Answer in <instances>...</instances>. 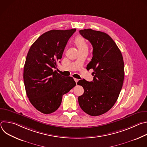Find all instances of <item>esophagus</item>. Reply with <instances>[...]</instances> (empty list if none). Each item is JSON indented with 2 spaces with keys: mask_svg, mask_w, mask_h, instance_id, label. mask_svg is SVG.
I'll return each instance as SVG.
<instances>
[{
  "mask_svg": "<svg viewBox=\"0 0 147 147\" xmlns=\"http://www.w3.org/2000/svg\"><path fill=\"white\" fill-rule=\"evenodd\" d=\"M74 81H76V83H77V82L78 81V80H78V79H77V78H74Z\"/></svg>",
  "mask_w": 147,
  "mask_h": 147,
  "instance_id": "obj_1",
  "label": "esophagus"
}]
</instances>
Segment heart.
I'll list each match as a JSON object with an SVG mask.
<instances>
[{
    "label": "heart",
    "mask_w": 147,
    "mask_h": 147,
    "mask_svg": "<svg viewBox=\"0 0 147 147\" xmlns=\"http://www.w3.org/2000/svg\"><path fill=\"white\" fill-rule=\"evenodd\" d=\"M74 43L78 48V49H81L82 48H87V45L85 39L81 36H78L75 39Z\"/></svg>",
    "instance_id": "heart-1"
}]
</instances>
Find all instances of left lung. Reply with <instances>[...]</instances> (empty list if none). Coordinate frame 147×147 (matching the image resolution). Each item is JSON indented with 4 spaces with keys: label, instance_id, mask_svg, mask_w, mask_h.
I'll use <instances>...</instances> for the list:
<instances>
[{
    "label": "left lung",
    "instance_id": "left-lung-1",
    "mask_svg": "<svg viewBox=\"0 0 147 147\" xmlns=\"http://www.w3.org/2000/svg\"><path fill=\"white\" fill-rule=\"evenodd\" d=\"M79 32L93 47V56L87 69H92L94 77L93 81L82 79L77 82L84 90L78 96V103L88 115L99 116L110 110L119 97L124 77L123 59L117 45L107 34L92 29Z\"/></svg>",
    "mask_w": 147,
    "mask_h": 147
}]
</instances>
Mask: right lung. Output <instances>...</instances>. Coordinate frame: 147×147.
Listing matches in <instances>:
<instances>
[{
    "mask_svg": "<svg viewBox=\"0 0 147 147\" xmlns=\"http://www.w3.org/2000/svg\"><path fill=\"white\" fill-rule=\"evenodd\" d=\"M76 30L46 32L34 42L27 53L23 73L26 91L31 103L41 113L55 112L63 95L76 85L73 77H65L53 71Z\"/></svg>",
    "mask_w": 147,
    "mask_h": 147,
    "instance_id": "obj_1",
    "label": "right lung"
}]
</instances>
